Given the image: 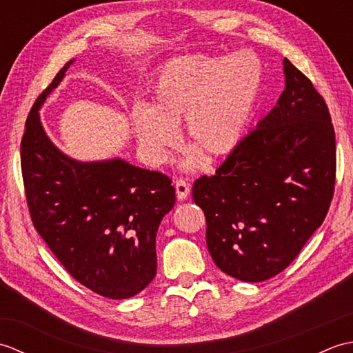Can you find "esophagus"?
I'll return each instance as SVG.
<instances>
[{"label": "esophagus", "mask_w": 353, "mask_h": 353, "mask_svg": "<svg viewBox=\"0 0 353 353\" xmlns=\"http://www.w3.org/2000/svg\"><path fill=\"white\" fill-rule=\"evenodd\" d=\"M190 191H191V186L190 183H186L183 179H177L176 181V194H177V199L179 200H185L186 197L190 196Z\"/></svg>", "instance_id": "34e87169"}]
</instances>
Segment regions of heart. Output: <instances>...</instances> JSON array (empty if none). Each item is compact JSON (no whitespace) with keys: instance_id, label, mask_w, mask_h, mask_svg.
Instances as JSON below:
<instances>
[{"instance_id":"b5f03b06","label":"heart","mask_w":353,"mask_h":353,"mask_svg":"<svg viewBox=\"0 0 353 353\" xmlns=\"http://www.w3.org/2000/svg\"><path fill=\"white\" fill-rule=\"evenodd\" d=\"M262 81V62L252 51L168 62L153 81L148 108L137 104L130 112L139 147L152 161H165L183 121L185 145L192 152L205 159L229 154L250 124Z\"/></svg>"}]
</instances>
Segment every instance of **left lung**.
<instances>
[{"mask_svg": "<svg viewBox=\"0 0 353 353\" xmlns=\"http://www.w3.org/2000/svg\"><path fill=\"white\" fill-rule=\"evenodd\" d=\"M276 106L192 199L206 216L208 250L221 272L262 282L287 268L327 214L335 183V132L311 80L283 59Z\"/></svg>", "mask_w": 353, "mask_h": 353, "instance_id": "left-lung-1", "label": "left lung"}]
</instances>
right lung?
<instances>
[{
	"label": "right lung",
	"mask_w": 353,
	"mask_h": 353,
	"mask_svg": "<svg viewBox=\"0 0 353 353\" xmlns=\"http://www.w3.org/2000/svg\"><path fill=\"white\" fill-rule=\"evenodd\" d=\"M74 62L57 72L27 118L21 142L27 203L37 234L74 279L119 301L156 276V234L176 191L162 172L121 157L77 161L52 144L39 110Z\"/></svg>",
	"instance_id": "1"
}]
</instances>
